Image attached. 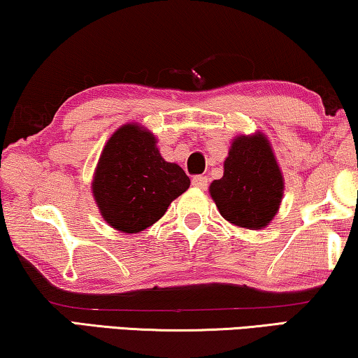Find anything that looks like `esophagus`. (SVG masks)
<instances>
[{
    "instance_id": "1",
    "label": "esophagus",
    "mask_w": 358,
    "mask_h": 358,
    "mask_svg": "<svg viewBox=\"0 0 358 358\" xmlns=\"http://www.w3.org/2000/svg\"><path fill=\"white\" fill-rule=\"evenodd\" d=\"M192 185H194V187H197V189L205 190V189H207V185H208V179L205 178V176H195V178L192 179Z\"/></svg>"
}]
</instances>
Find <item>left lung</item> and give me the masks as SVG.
Here are the masks:
<instances>
[{
  "instance_id": "8db88e82",
  "label": "left lung",
  "mask_w": 358,
  "mask_h": 358,
  "mask_svg": "<svg viewBox=\"0 0 358 358\" xmlns=\"http://www.w3.org/2000/svg\"><path fill=\"white\" fill-rule=\"evenodd\" d=\"M210 195L222 217L239 228L262 229L272 222L283 197V176L266 135L233 140L223 178L210 184Z\"/></svg>"
}]
</instances>
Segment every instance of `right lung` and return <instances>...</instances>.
Returning a JSON list of instances; mask_svg holds the SVG:
<instances>
[{"label": "right lung", "mask_w": 358, "mask_h": 358, "mask_svg": "<svg viewBox=\"0 0 358 358\" xmlns=\"http://www.w3.org/2000/svg\"><path fill=\"white\" fill-rule=\"evenodd\" d=\"M190 179L156 148V136L138 124H125L107 140L91 189L102 218L124 233H140L166 213L189 189Z\"/></svg>", "instance_id": "add662e5"}]
</instances>
